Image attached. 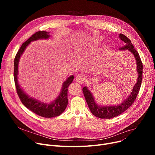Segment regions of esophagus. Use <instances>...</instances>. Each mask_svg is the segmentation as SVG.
<instances>
[{
  "label": "esophagus",
  "mask_w": 155,
  "mask_h": 155,
  "mask_svg": "<svg viewBox=\"0 0 155 155\" xmlns=\"http://www.w3.org/2000/svg\"><path fill=\"white\" fill-rule=\"evenodd\" d=\"M76 79V82H77L78 83L80 84H83L84 82V78L81 75H77L75 78Z\"/></svg>",
  "instance_id": "esophagus-1"
}]
</instances>
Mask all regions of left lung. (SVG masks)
<instances>
[{
    "instance_id": "8db88e82",
    "label": "left lung",
    "mask_w": 155,
    "mask_h": 155,
    "mask_svg": "<svg viewBox=\"0 0 155 155\" xmlns=\"http://www.w3.org/2000/svg\"><path fill=\"white\" fill-rule=\"evenodd\" d=\"M120 39L124 41L126 45L119 48V50H129L133 55L136 62V71L138 74L137 82L134 85L133 90L130 95L126 97L125 100L119 104L114 105H104L101 106L97 104L94 99V97L88 90L87 86L82 89L85 98L88 106L93 114L99 118L101 119H111L115 117L120 114L126 110L134 102L136 97L139 93L140 87L143 78V63L141 60L139 53L134 49V46L131 43V40L123 34H119Z\"/></svg>"
}]
</instances>
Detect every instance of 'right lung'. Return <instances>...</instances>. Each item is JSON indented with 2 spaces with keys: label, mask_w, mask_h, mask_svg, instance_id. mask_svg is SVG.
I'll list each match as a JSON object with an SVG mask.
<instances>
[{
  "label": "right lung",
  "mask_w": 155,
  "mask_h": 155,
  "mask_svg": "<svg viewBox=\"0 0 155 155\" xmlns=\"http://www.w3.org/2000/svg\"><path fill=\"white\" fill-rule=\"evenodd\" d=\"M50 37V32L38 31L32 35L21 46L14 59V82L18 95L24 106L36 114L37 115L46 118L54 117L60 116L66 109L68 105V87L72 83L74 76L71 75L63 84L61 92L58 96L50 103H45L28 95L21 87L18 82V65L21 55L31 42L38 39H47Z\"/></svg>",
  "instance_id": "obj_1"
}]
</instances>
